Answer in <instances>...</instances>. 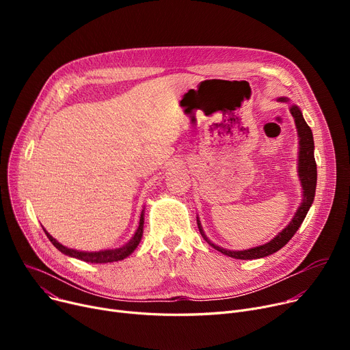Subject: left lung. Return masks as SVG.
<instances>
[{"label":"left lung","instance_id":"8db88e82","mask_svg":"<svg viewBox=\"0 0 350 350\" xmlns=\"http://www.w3.org/2000/svg\"><path fill=\"white\" fill-rule=\"evenodd\" d=\"M281 100H285L284 98H281ZM291 113L295 119V124L298 129V135H299V177H301V183H302V189H304V200L301 203V207L298 208L295 217L292 218V221L288 224V227L285 230H282L277 237L271 240L268 244H264L261 247H255L251 250H245V251H228L224 250L218 245H214L213 243L208 241V238L204 235L203 230H201V226L198 223L197 218V224H198V230L200 234L203 235L204 240L217 251L223 252L224 255L232 256V258L237 260H255V258H262V256L271 255L273 252H277L278 250H281L284 245H286V243L291 240L298 231V228L301 227L302 221L305 219L309 207L314 203L315 198V190H317V161H315V156H314V136H312V131L310 127L306 124L301 110L297 106L291 107Z\"/></svg>","mask_w":350,"mask_h":350}]
</instances>
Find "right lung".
Wrapping results in <instances>:
<instances>
[{
  "mask_svg": "<svg viewBox=\"0 0 350 350\" xmlns=\"http://www.w3.org/2000/svg\"><path fill=\"white\" fill-rule=\"evenodd\" d=\"M143 213L140 215V223H139V228L135 234V237L132 238L131 241H129L124 247L122 248H118V250H106V251H99V252H82V251H77V250H70V248H66L64 247L62 244H59L55 238H52L45 230V234L46 237L49 238V241L57 247L61 252H64L65 255H69V256H73V258H78L81 261H85V262H95V264H105V262H113V261H120L123 258H126V256L131 255L135 248L139 245L140 240H142V234H143Z\"/></svg>",
  "mask_w": 350,
  "mask_h": 350,
  "instance_id": "add662e5",
  "label": "right lung"
}]
</instances>
